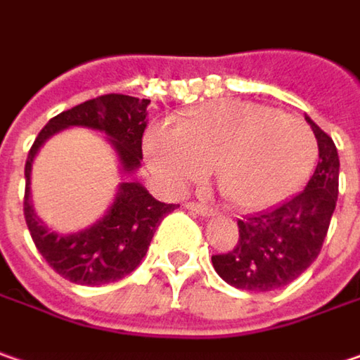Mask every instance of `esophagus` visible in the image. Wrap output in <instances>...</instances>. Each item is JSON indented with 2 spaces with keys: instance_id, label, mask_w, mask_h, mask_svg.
I'll list each match as a JSON object with an SVG mask.
<instances>
[{
  "instance_id": "1",
  "label": "esophagus",
  "mask_w": 360,
  "mask_h": 360,
  "mask_svg": "<svg viewBox=\"0 0 360 360\" xmlns=\"http://www.w3.org/2000/svg\"><path fill=\"white\" fill-rule=\"evenodd\" d=\"M185 207L191 211H195L197 215H203V217H210V215H213L215 213V210L213 207H207V205H203V203H197V201H187L185 203Z\"/></svg>"
}]
</instances>
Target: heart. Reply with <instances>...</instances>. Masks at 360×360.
Wrapping results in <instances>:
<instances>
[{
  "label": "heart",
  "instance_id": "1",
  "mask_svg": "<svg viewBox=\"0 0 360 360\" xmlns=\"http://www.w3.org/2000/svg\"><path fill=\"white\" fill-rule=\"evenodd\" d=\"M145 150L153 171L171 185L215 171L229 205L258 210L304 183L316 161V139L304 120L276 108L217 101L183 115L177 129L153 127Z\"/></svg>",
  "mask_w": 360,
  "mask_h": 360
}]
</instances>
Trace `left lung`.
I'll list each match as a JSON object with an SVG mask.
<instances>
[{
    "label": "left lung",
    "instance_id": "1",
    "mask_svg": "<svg viewBox=\"0 0 360 360\" xmlns=\"http://www.w3.org/2000/svg\"><path fill=\"white\" fill-rule=\"evenodd\" d=\"M319 143V163L306 187L272 210L238 219V243L211 256L227 284L268 292L294 282L319 258L338 199V153L316 122L306 117Z\"/></svg>",
    "mask_w": 360,
    "mask_h": 360
}]
</instances>
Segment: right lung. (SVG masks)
<instances>
[{
  "instance_id": "add662e5",
  "label": "right lung",
  "mask_w": 360,
  "mask_h": 360,
  "mask_svg": "<svg viewBox=\"0 0 360 360\" xmlns=\"http://www.w3.org/2000/svg\"><path fill=\"white\" fill-rule=\"evenodd\" d=\"M150 101L127 94H102L50 118L39 131L25 159L24 217L30 236L48 266L74 284L101 286L131 274L145 258L150 240L173 203H161L141 183H122L108 213L84 231L62 236L41 226L30 203L32 161L46 139L66 127H88L112 139L124 171L143 159V133Z\"/></svg>"
}]
</instances>
